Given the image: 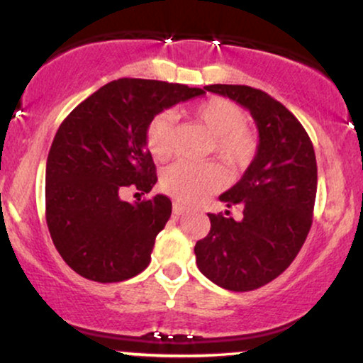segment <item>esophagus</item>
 Masks as SVG:
<instances>
[{
	"instance_id": "esophagus-1",
	"label": "esophagus",
	"mask_w": 363,
	"mask_h": 363,
	"mask_svg": "<svg viewBox=\"0 0 363 363\" xmlns=\"http://www.w3.org/2000/svg\"><path fill=\"white\" fill-rule=\"evenodd\" d=\"M172 211H174V215H176V216H179V215L186 213V211H187V206H184V205H182V203H179V201H176V203H174V206H172Z\"/></svg>"
}]
</instances>
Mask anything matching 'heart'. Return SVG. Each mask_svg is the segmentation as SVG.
Returning <instances> with one entry per match:
<instances>
[{
	"label": "heart",
	"mask_w": 363,
	"mask_h": 363,
	"mask_svg": "<svg viewBox=\"0 0 363 363\" xmlns=\"http://www.w3.org/2000/svg\"><path fill=\"white\" fill-rule=\"evenodd\" d=\"M194 119L213 136L211 150L230 169H242L252 160L257 148L256 135L245 128V112L222 97L208 99L194 107ZM176 121L170 112L155 116L147 128V147L157 160H167L174 150ZM225 184V174L213 162H177L165 170L162 187L181 201L193 203L215 193Z\"/></svg>",
	"instance_id": "heart-1"
}]
</instances>
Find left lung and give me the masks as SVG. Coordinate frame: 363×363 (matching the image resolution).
I'll list each match as a JSON object with an SVG mask.
<instances>
[{"label":"left lung","instance_id":"1","mask_svg":"<svg viewBox=\"0 0 363 363\" xmlns=\"http://www.w3.org/2000/svg\"><path fill=\"white\" fill-rule=\"evenodd\" d=\"M251 112L259 145L242 179L220 196L242 208V220L208 213L211 228L194 245L198 268L215 285L256 290L280 277L312 225L318 164L307 131L283 104L247 85H208Z\"/></svg>","mask_w":363,"mask_h":363}]
</instances>
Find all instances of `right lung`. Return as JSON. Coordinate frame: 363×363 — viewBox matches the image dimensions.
I'll use <instances>...</instances> for the list:
<instances>
[{"instance_id": "right-lung-1", "label": "right lung", "mask_w": 363, "mask_h": 363, "mask_svg": "<svg viewBox=\"0 0 363 363\" xmlns=\"http://www.w3.org/2000/svg\"><path fill=\"white\" fill-rule=\"evenodd\" d=\"M203 89L140 78L114 80L69 112L45 165V220L66 264L86 280L116 283L143 272L172 213L167 196L128 203L157 182L147 128Z\"/></svg>"}]
</instances>
